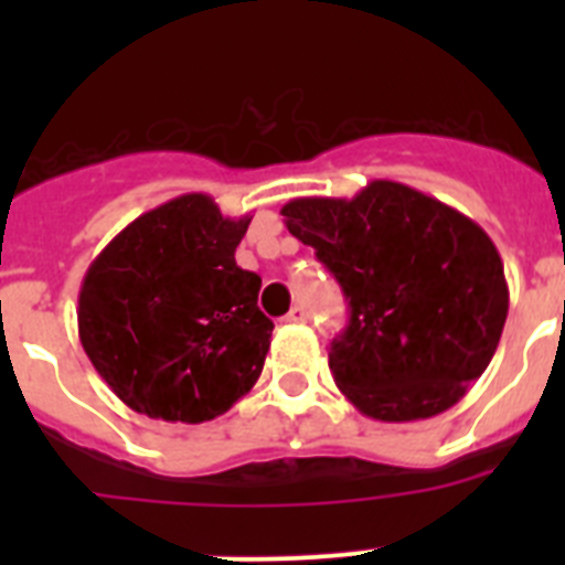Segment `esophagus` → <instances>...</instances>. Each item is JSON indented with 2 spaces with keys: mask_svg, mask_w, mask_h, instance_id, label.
Returning a JSON list of instances; mask_svg holds the SVG:
<instances>
[{
  "mask_svg": "<svg viewBox=\"0 0 565 565\" xmlns=\"http://www.w3.org/2000/svg\"><path fill=\"white\" fill-rule=\"evenodd\" d=\"M286 322H294V326H297V322H306V311H302L299 306H294L291 311L286 313Z\"/></svg>",
  "mask_w": 565,
  "mask_h": 565,
  "instance_id": "34e87169",
  "label": "esophagus"
}]
</instances>
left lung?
Here are the masks:
<instances>
[{
	"label": "left lung",
	"mask_w": 565,
	"mask_h": 565,
	"mask_svg": "<svg viewBox=\"0 0 565 565\" xmlns=\"http://www.w3.org/2000/svg\"><path fill=\"white\" fill-rule=\"evenodd\" d=\"M288 232L339 279L351 322L328 364L376 422L450 411L495 356L509 311L503 263L467 214L396 181L348 198H297Z\"/></svg>",
	"instance_id": "left-lung-1"
}]
</instances>
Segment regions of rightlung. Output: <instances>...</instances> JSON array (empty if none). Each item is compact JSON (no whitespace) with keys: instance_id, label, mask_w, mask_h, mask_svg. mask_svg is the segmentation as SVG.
Returning a JSON list of instances; mask_svg holds the SVG:
<instances>
[{"instance_id":"right-lung-1","label":"right lung","mask_w":565,"mask_h":565,"mask_svg":"<svg viewBox=\"0 0 565 565\" xmlns=\"http://www.w3.org/2000/svg\"><path fill=\"white\" fill-rule=\"evenodd\" d=\"M252 217H223L209 194H181L135 217L89 263L78 339L98 376L135 413L201 424L246 396L274 322L263 279L234 259Z\"/></svg>"}]
</instances>
